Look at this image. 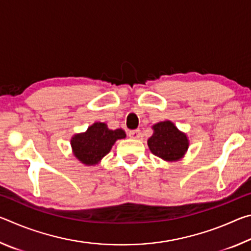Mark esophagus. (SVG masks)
<instances>
[{
  "label": "esophagus",
  "instance_id": "esophagus-1",
  "mask_svg": "<svg viewBox=\"0 0 251 251\" xmlns=\"http://www.w3.org/2000/svg\"><path fill=\"white\" fill-rule=\"evenodd\" d=\"M141 130L139 129H135V130H130L129 131V137H131L133 139H138L139 137H141Z\"/></svg>",
  "mask_w": 251,
  "mask_h": 251
}]
</instances>
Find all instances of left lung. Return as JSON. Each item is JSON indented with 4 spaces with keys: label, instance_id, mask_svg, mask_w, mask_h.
Here are the masks:
<instances>
[{
    "label": "left lung",
    "instance_id": "1",
    "mask_svg": "<svg viewBox=\"0 0 251 251\" xmlns=\"http://www.w3.org/2000/svg\"><path fill=\"white\" fill-rule=\"evenodd\" d=\"M151 128L154 133L148 138L147 145L152 154L168 163L180 160L185 156L189 147V139L173 122H159Z\"/></svg>",
    "mask_w": 251,
    "mask_h": 251
}]
</instances>
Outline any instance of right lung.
I'll return each instance as SVG.
<instances>
[{
    "label": "right lung",
    "mask_w": 251,
    "mask_h": 251,
    "mask_svg": "<svg viewBox=\"0 0 251 251\" xmlns=\"http://www.w3.org/2000/svg\"><path fill=\"white\" fill-rule=\"evenodd\" d=\"M126 138L124 129H109L107 124L95 122L84 133L74 134L71 138L73 155L86 166H95L112 150L118 139Z\"/></svg>",
    "instance_id": "obj_1"
}]
</instances>
